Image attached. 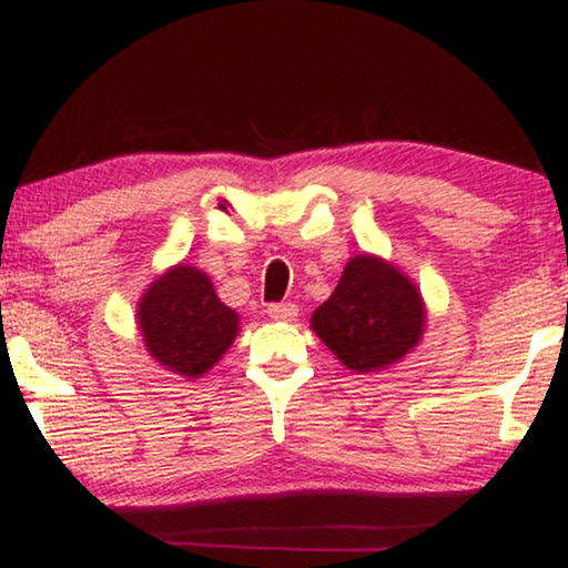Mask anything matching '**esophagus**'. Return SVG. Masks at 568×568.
<instances>
[{
    "mask_svg": "<svg viewBox=\"0 0 568 568\" xmlns=\"http://www.w3.org/2000/svg\"><path fill=\"white\" fill-rule=\"evenodd\" d=\"M267 315H271L273 321L291 323V321L297 318V305H293V303H273V305H267Z\"/></svg>",
    "mask_w": 568,
    "mask_h": 568,
    "instance_id": "34e87169",
    "label": "esophagus"
}]
</instances>
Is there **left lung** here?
<instances>
[{
  "label": "left lung",
  "instance_id": "1",
  "mask_svg": "<svg viewBox=\"0 0 568 568\" xmlns=\"http://www.w3.org/2000/svg\"><path fill=\"white\" fill-rule=\"evenodd\" d=\"M311 325L345 368L373 373L416 348L426 307L416 283L396 265L376 255H355Z\"/></svg>",
  "mask_w": 568,
  "mask_h": 568
}]
</instances>
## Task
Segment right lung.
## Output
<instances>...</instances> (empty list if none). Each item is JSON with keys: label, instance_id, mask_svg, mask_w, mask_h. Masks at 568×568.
I'll list each match as a JSON object with an SVG mask.
<instances>
[{"label": "right lung", "instance_id": "1", "mask_svg": "<svg viewBox=\"0 0 568 568\" xmlns=\"http://www.w3.org/2000/svg\"><path fill=\"white\" fill-rule=\"evenodd\" d=\"M148 353L168 371L200 378L223 358L237 335V313L192 265H175L152 283L138 305Z\"/></svg>", "mask_w": 568, "mask_h": 568}]
</instances>
